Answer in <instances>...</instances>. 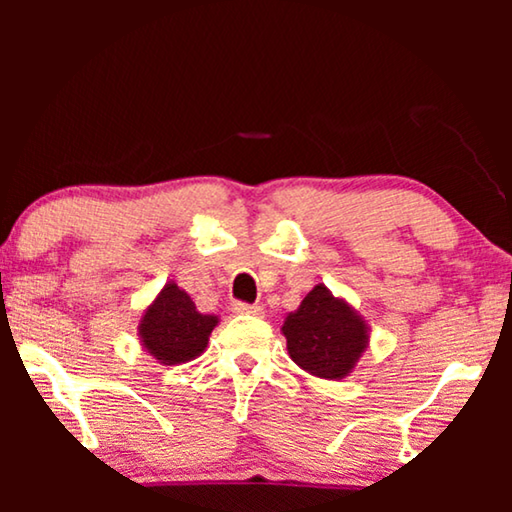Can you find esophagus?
Instances as JSON below:
<instances>
[{
    "label": "esophagus",
    "instance_id": "esophagus-1",
    "mask_svg": "<svg viewBox=\"0 0 512 512\" xmlns=\"http://www.w3.org/2000/svg\"><path fill=\"white\" fill-rule=\"evenodd\" d=\"M235 314H247V317H263V307L261 305H247V303H235L233 305Z\"/></svg>",
    "mask_w": 512,
    "mask_h": 512
}]
</instances>
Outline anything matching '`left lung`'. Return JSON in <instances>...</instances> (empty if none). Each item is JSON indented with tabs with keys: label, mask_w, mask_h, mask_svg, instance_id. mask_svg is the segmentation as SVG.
Masks as SVG:
<instances>
[{
	"label": "left lung",
	"mask_w": 512,
	"mask_h": 512,
	"mask_svg": "<svg viewBox=\"0 0 512 512\" xmlns=\"http://www.w3.org/2000/svg\"><path fill=\"white\" fill-rule=\"evenodd\" d=\"M282 333L291 361L321 380H345L370 342L366 317L324 284L314 286L298 310L286 314Z\"/></svg>",
	"instance_id": "obj_1"
}]
</instances>
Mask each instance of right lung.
<instances>
[{
    "mask_svg": "<svg viewBox=\"0 0 512 512\" xmlns=\"http://www.w3.org/2000/svg\"><path fill=\"white\" fill-rule=\"evenodd\" d=\"M219 326L216 314H202L177 282H167L139 319L137 335L144 352L160 366L188 363L207 349L209 335Z\"/></svg>",
    "mask_w": 512,
    "mask_h": 512,
    "instance_id": "add662e5",
    "label": "right lung"
}]
</instances>
